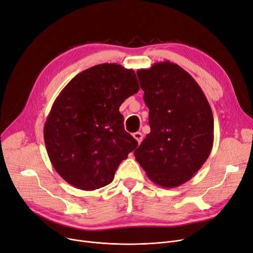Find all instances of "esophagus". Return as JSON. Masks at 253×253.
<instances>
[{
  "mask_svg": "<svg viewBox=\"0 0 253 253\" xmlns=\"http://www.w3.org/2000/svg\"><path fill=\"white\" fill-rule=\"evenodd\" d=\"M133 137L137 140L138 143H140L142 141V133H141V132H135V133H133Z\"/></svg>",
  "mask_w": 253,
  "mask_h": 253,
  "instance_id": "34e87169",
  "label": "esophagus"
}]
</instances>
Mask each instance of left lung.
<instances>
[{"mask_svg":"<svg viewBox=\"0 0 253 253\" xmlns=\"http://www.w3.org/2000/svg\"><path fill=\"white\" fill-rule=\"evenodd\" d=\"M137 77L149 108L151 132L134 151L148 177L177 188L202 167L213 145V115L194 78L168 60L140 69Z\"/></svg>","mask_w":253,"mask_h":253,"instance_id":"left-lung-1","label":"left lung"}]
</instances>
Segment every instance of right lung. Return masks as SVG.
I'll use <instances>...</instances> for the list:
<instances>
[{
    "label": "right lung",
    "mask_w": 253,
    "mask_h": 253,
    "mask_svg": "<svg viewBox=\"0 0 253 253\" xmlns=\"http://www.w3.org/2000/svg\"><path fill=\"white\" fill-rule=\"evenodd\" d=\"M139 90L133 70L101 63L73 78L53 103L44 140L57 173L73 187L94 191L111 183L137 147L119 108Z\"/></svg>",
    "instance_id": "add662e5"
}]
</instances>
